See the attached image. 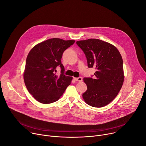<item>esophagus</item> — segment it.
Instances as JSON below:
<instances>
[{
    "label": "esophagus",
    "instance_id": "esophagus-1",
    "mask_svg": "<svg viewBox=\"0 0 146 146\" xmlns=\"http://www.w3.org/2000/svg\"><path fill=\"white\" fill-rule=\"evenodd\" d=\"M74 80L75 81H78V82H81L82 81V78L81 77H78V78H74Z\"/></svg>",
    "mask_w": 146,
    "mask_h": 146
}]
</instances>
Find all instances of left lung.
I'll return each mask as SVG.
<instances>
[{"instance_id": "8db88e82", "label": "left lung", "mask_w": 146, "mask_h": 146, "mask_svg": "<svg viewBox=\"0 0 146 146\" xmlns=\"http://www.w3.org/2000/svg\"><path fill=\"white\" fill-rule=\"evenodd\" d=\"M76 43L85 54L88 68L96 69L94 77L84 78L87 90L82 97L89 105L104 107L116 98L124 81L121 56L113 45L99 39Z\"/></svg>"}]
</instances>
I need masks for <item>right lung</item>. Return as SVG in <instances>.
Returning a JSON list of instances; mask_svg holds the SVG:
<instances>
[{
  "mask_svg": "<svg viewBox=\"0 0 146 146\" xmlns=\"http://www.w3.org/2000/svg\"><path fill=\"white\" fill-rule=\"evenodd\" d=\"M75 42L54 38L33 47L26 59L24 81L28 91L37 101L48 104L56 102L71 84L72 77L64 75L62 54ZM59 66L61 74H56Z\"/></svg>",
  "mask_w": 146,
  "mask_h": 146,
  "instance_id": "obj_1",
  "label": "right lung"
}]
</instances>
